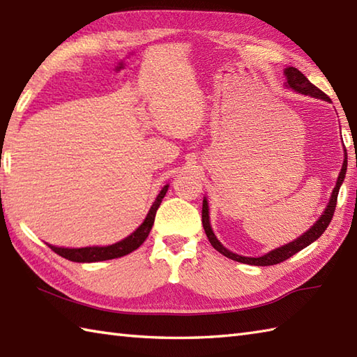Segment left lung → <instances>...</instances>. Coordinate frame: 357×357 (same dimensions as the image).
I'll use <instances>...</instances> for the list:
<instances>
[{
    "label": "left lung",
    "instance_id": "1",
    "mask_svg": "<svg viewBox=\"0 0 357 357\" xmlns=\"http://www.w3.org/2000/svg\"><path fill=\"white\" fill-rule=\"evenodd\" d=\"M285 77H287V84L288 87H291L294 92H299L302 95H310L313 98H319V100H325V101H330V98L325 95L321 89H317L314 84L308 81V78L305 77L304 73L299 72L298 69H294V67H287L285 69ZM345 172H347V159L344 161L342 165V170L339 173V178H337V183L335 190L331 193V199L330 204L325 208L324 215L319 218V221H317L312 229H310L307 233L302 234L301 238H298L296 241L290 242V244H287L284 247H279L276 250H273V252L264 255L261 257H245V256H239L236 253H231L227 250L221 242H219L215 236L213 230H211L210 227V221H208V204L207 201L204 199L202 201V225H204V230H206L207 238L210 241V244L213 245L215 250H218L219 253L224 255L225 257H230L233 261H238L242 264H250V265H275L279 262H284L287 261L288 257H291L293 255H296L298 252H301L302 248H305L307 245L312 244L317 238L321 236V234L327 230L328 224L331 222L333 215H335V210H336V204H337V195H339V188L344 183V178H345Z\"/></svg>",
    "mask_w": 357,
    "mask_h": 357
}]
</instances>
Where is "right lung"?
Instances as JSON below:
<instances>
[{
  "label": "right lung",
  "instance_id": "1",
  "mask_svg": "<svg viewBox=\"0 0 357 357\" xmlns=\"http://www.w3.org/2000/svg\"><path fill=\"white\" fill-rule=\"evenodd\" d=\"M167 188L169 185H164V188L159 192L158 198L155 199L153 206H151L147 218L144 219V222L136 229L130 236H127L126 239L116 242L113 245L107 247H86V248H61V247H53L49 245L53 252L56 255L66 257V259L73 261V262H98V261H107V259H115V257L126 256L128 253H132L133 250L138 248L144 241L147 239L149 233L151 230V225L155 222V215L158 207L161 206L162 198L167 193Z\"/></svg>",
  "mask_w": 357,
  "mask_h": 357
}]
</instances>
